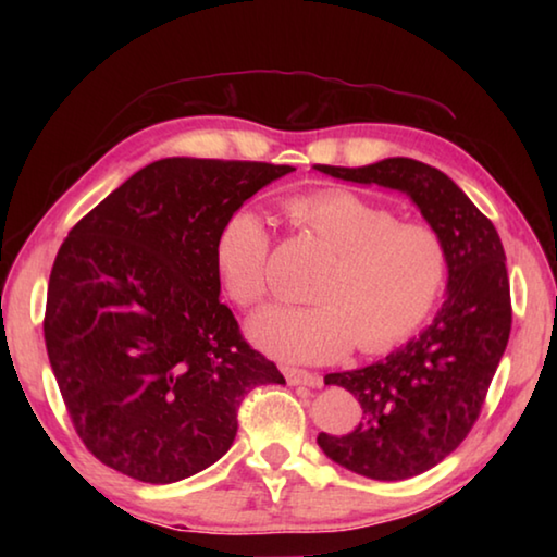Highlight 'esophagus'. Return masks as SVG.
I'll return each instance as SVG.
<instances>
[{
    "label": "esophagus",
    "instance_id": "34e87169",
    "mask_svg": "<svg viewBox=\"0 0 557 557\" xmlns=\"http://www.w3.org/2000/svg\"><path fill=\"white\" fill-rule=\"evenodd\" d=\"M285 379L292 385H307V388H322L324 379L319 373H309V371H299V369H287Z\"/></svg>",
    "mask_w": 557,
    "mask_h": 557
}]
</instances>
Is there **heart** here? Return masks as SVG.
Instances as JSON below:
<instances>
[{"instance_id": "b5f03b06", "label": "heart", "mask_w": 557, "mask_h": 557, "mask_svg": "<svg viewBox=\"0 0 557 557\" xmlns=\"http://www.w3.org/2000/svg\"><path fill=\"white\" fill-rule=\"evenodd\" d=\"M289 219L336 252L314 289V307H270L248 334L285 363L336 361L358 346L388 351L430 317L447 282V250L422 223H400L381 203L351 191H319L287 201ZM272 235L256 209H238L215 238V265L240 307L270 295Z\"/></svg>"}]
</instances>
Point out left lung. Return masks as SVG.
Instances as JSON below:
<instances>
[{"instance_id":"8db88e82","label":"left lung","mask_w":557,"mask_h":557,"mask_svg":"<svg viewBox=\"0 0 557 557\" xmlns=\"http://www.w3.org/2000/svg\"><path fill=\"white\" fill-rule=\"evenodd\" d=\"M314 169L408 194L447 250V297L432 324L383 361L324 375L356 395L363 418L342 437L319 432V447L356 474L400 482L451 455L482 412L511 334L506 252L494 223L435 166L391 157Z\"/></svg>"}]
</instances>
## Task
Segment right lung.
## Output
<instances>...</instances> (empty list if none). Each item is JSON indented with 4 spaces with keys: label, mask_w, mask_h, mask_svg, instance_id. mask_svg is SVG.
Here are the masks:
<instances>
[{
    "label": "right lung",
    "mask_w": 557,
    "mask_h": 557,
    "mask_svg": "<svg viewBox=\"0 0 557 557\" xmlns=\"http://www.w3.org/2000/svg\"><path fill=\"white\" fill-rule=\"evenodd\" d=\"M295 169L169 157L73 225L55 256L44 338L73 428L102 465L174 484L219 461L238 408L285 383L221 301L223 221Z\"/></svg>",
    "instance_id": "right-lung-1"
}]
</instances>
